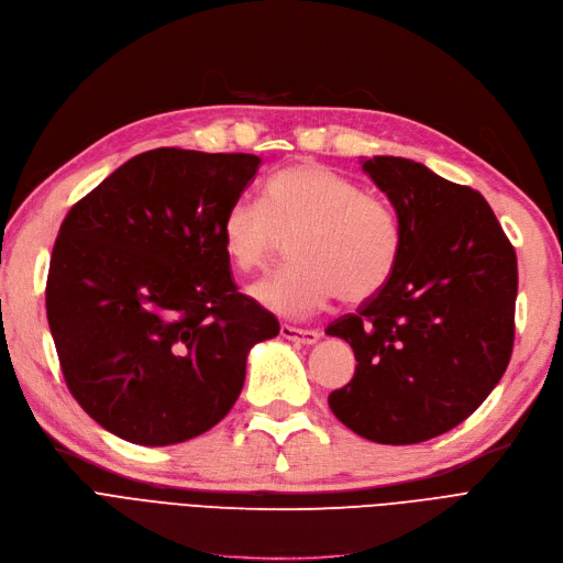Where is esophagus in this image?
<instances>
[{
    "instance_id": "1",
    "label": "esophagus",
    "mask_w": 563,
    "mask_h": 563,
    "mask_svg": "<svg viewBox=\"0 0 563 563\" xmlns=\"http://www.w3.org/2000/svg\"><path fill=\"white\" fill-rule=\"evenodd\" d=\"M279 333L284 340H290L296 344H317L319 342L317 331H302V328H294V325H282Z\"/></svg>"
}]
</instances>
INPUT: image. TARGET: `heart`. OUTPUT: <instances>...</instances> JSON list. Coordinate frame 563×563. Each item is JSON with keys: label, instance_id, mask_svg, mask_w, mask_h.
Masks as SVG:
<instances>
[{"label": "heart", "instance_id": "obj_1", "mask_svg": "<svg viewBox=\"0 0 563 563\" xmlns=\"http://www.w3.org/2000/svg\"><path fill=\"white\" fill-rule=\"evenodd\" d=\"M232 265L251 273L273 261L290 240L294 265L251 286L269 312L302 319L335 296L363 302L391 279L400 249V225L391 205L319 163L277 172L265 202L240 198L221 223Z\"/></svg>", "mask_w": 563, "mask_h": 563}]
</instances>
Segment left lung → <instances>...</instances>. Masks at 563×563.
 <instances>
[{"label": "left lung", "mask_w": 563, "mask_h": 563, "mask_svg": "<svg viewBox=\"0 0 563 563\" xmlns=\"http://www.w3.org/2000/svg\"><path fill=\"white\" fill-rule=\"evenodd\" d=\"M361 165L396 211L400 249L379 294L325 328L356 356L328 405L365 440L415 444L468 419L506 373L517 256L477 190L407 158Z\"/></svg>", "instance_id": "8db88e82"}]
</instances>
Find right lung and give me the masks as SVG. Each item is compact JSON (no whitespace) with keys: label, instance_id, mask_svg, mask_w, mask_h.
Segmentation results:
<instances>
[{"label":"right lung","instance_id":"1","mask_svg":"<svg viewBox=\"0 0 563 563\" xmlns=\"http://www.w3.org/2000/svg\"><path fill=\"white\" fill-rule=\"evenodd\" d=\"M251 153L153 148L76 202L55 240L46 314L71 396L128 442L202 435L235 405L251 346L279 321L238 294L221 223Z\"/></svg>","mask_w":563,"mask_h":563}]
</instances>
